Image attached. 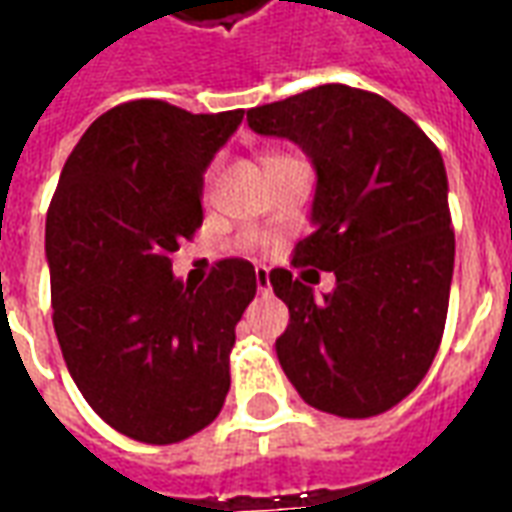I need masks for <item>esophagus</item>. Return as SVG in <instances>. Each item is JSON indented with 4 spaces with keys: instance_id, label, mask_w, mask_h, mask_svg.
Here are the masks:
<instances>
[{
    "instance_id": "obj_1",
    "label": "esophagus",
    "mask_w": 512,
    "mask_h": 512,
    "mask_svg": "<svg viewBox=\"0 0 512 512\" xmlns=\"http://www.w3.org/2000/svg\"><path fill=\"white\" fill-rule=\"evenodd\" d=\"M255 282H257V290H260V293H268V290H271V279H268L266 266L255 268Z\"/></svg>"
}]
</instances>
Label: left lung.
I'll list each match as a JSON object with an SVG mask.
<instances>
[{
  "mask_svg": "<svg viewBox=\"0 0 512 512\" xmlns=\"http://www.w3.org/2000/svg\"><path fill=\"white\" fill-rule=\"evenodd\" d=\"M246 123L312 158L318 227L293 266L337 277L318 301L288 268L268 274L290 312L279 365L318 411L384 414L425 378L447 321L455 233L439 147L386 98L348 84L255 106Z\"/></svg>",
  "mask_w": 512,
  "mask_h": 512,
  "instance_id": "8db88e82",
  "label": "left lung"
}]
</instances>
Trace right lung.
<instances>
[{
  "label": "right lung",
  "instance_id": "1",
  "mask_svg": "<svg viewBox=\"0 0 512 512\" xmlns=\"http://www.w3.org/2000/svg\"><path fill=\"white\" fill-rule=\"evenodd\" d=\"M244 109L191 115L156 98L109 109L62 167L46 216L51 321L62 359L106 425L178 444L219 417L255 266L216 260L200 288L169 255L202 224V172Z\"/></svg>",
  "mask_w": 512,
  "mask_h": 512
}]
</instances>
